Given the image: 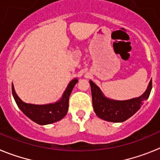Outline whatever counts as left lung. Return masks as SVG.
<instances>
[{"label": "left lung", "instance_id": "8db88e82", "mask_svg": "<svg viewBox=\"0 0 160 160\" xmlns=\"http://www.w3.org/2000/svg\"><path fill=\"white\" fill-rule=\"evenodd\" d=\"M92 105L98 117L109 122H123L133 116L141 108L143 101L148 100L152 88L151 80L148 88L142 96L128 100H115L107 98L100 88L90 80Z\"/></svg>", "mask_w": 160, "mask_h": 160}]
</instances>
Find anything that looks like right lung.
<instances>
[{
  "label": "right lung",
  "instance_id": "add662e5",
  "mask_svg": "<svg viewBox=\"0 0 160 160\" xmlns=\"http://www.w3.org/2000/svg\"><path fill=\"white\" fill-rule=\"evenodd\" d=\"M77 82V79L72 80L64 91L62 98L56 103L40 105L24 103L18 97L14 90V87L12 88V92L17 106L25 116L40 125L50 124L62 119L66 116L68 109L69 96Z\"/></svg>",
  "mask_w": 160,
  "mask_h": 160
}]
</instances>
